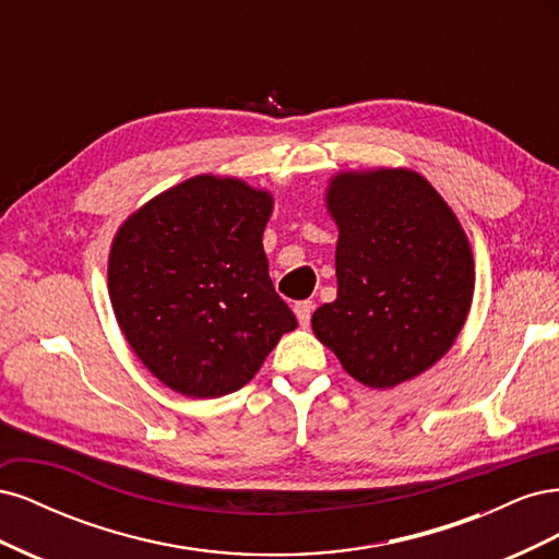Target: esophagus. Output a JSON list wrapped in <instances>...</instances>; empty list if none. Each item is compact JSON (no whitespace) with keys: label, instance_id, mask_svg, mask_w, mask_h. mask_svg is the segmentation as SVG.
<instances>
[{"label":"esophagus","instance_id":"1","mask_svg":"<svg viewBox=\"0 0 559 559\" xmlns=\"http://www.w3.org/2000/svg\"><path fill=\"white\" fill-rule=\"evenodd\" d=\"M312 310H314L312 300H298V302H296V306H294V312H296V317H298V321H300V326H308V324H310Z\"/></svg>","mask_w":559,"mask_h":559}]
</instances>
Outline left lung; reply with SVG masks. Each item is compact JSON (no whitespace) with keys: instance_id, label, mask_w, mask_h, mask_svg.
I'll list each match as a JSON object with an SVG mask.
<instances>
[{"instance_id":"left-lung-1","label":"left lung","mask_w":559,"mask_h":559,"mask_svg":"<svg viewBox=\"0 0 559 559\" xmlns=\"http://www.w3.org/2000/svg\"><path fill=\"white\" fill-rule=\"evenodd\" d=\"M326 202L341 228L337 298L314 310V335L368 386L425 373L471 308L473 257L460 222L411 170L337 175Z\"/></svg>"}]
</instances>
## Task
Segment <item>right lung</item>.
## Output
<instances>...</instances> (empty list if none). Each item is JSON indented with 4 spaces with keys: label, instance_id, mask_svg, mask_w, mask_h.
<instances>
[{
    "label": "right lung",
    "instance_id": "1",
    "mask_svg": "<svg viewBox=\"0 0 559 559\" xmlns=\"http://www.w3.org/2000/svg\"><path fill=\"white\" fill-rule=\"evenodd\" d=\"M265 191L200 175L118 230L109 296L130 347L163 384L193 399L235 392L298 326L267 275Z\"/></svg>",
    "mask_w": 559,
    "mask_h": 559
}]
</instances>
